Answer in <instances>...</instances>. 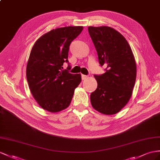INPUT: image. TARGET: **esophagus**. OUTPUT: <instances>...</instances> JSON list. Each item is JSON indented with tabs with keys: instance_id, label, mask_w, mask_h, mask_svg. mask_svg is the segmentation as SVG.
Listing matches in <instances>:
<instances>
[{
	"instance_id": "1",
	"label": "esophagus",
	"mask_w": 160,
	"mask_h": 160,
	"mask_svg": "<svg viewBox=\"0 0 160 160\" xmlns=\"http://www.w3.org/2000/svg\"><path fill=\"white\" fill-rule=\"evenodd\" d=\"M81 77H82V80H86V79H87L88 78V76L83 75V74H82Z\"/></svg>"
}]
</instances>
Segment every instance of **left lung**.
I'll list each match as a JSON object with an SVG mask.
<instances>
[{
  "label": "left lung",
  "instance_id": "8db88e82",
  "mask_svg": "<svg viewBox=\"0 0 160 160\" xmlns=\"http://www.w3.org/2000/svg\"><path fill=\"white\" fill-rule=\"evenodd\" d=\"M101 66L105 72L95 74L97 88L91 94L93 108L106 115H113L124 107L132 95L137 66L129 44L113 28H88Z\"/></svg>",
  "mask_w": 160,
  "mask_h": 160
}]
</instances>
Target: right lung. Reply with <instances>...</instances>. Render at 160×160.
<instances>
[{"label":"right lung","mask_w":160,"mask_h":160,"mask_svg":"<svg viewBox=\"0 0 160 160\" xmlns=\"http://www.w3.org/2000/svg\"><path fill=\"white\" fill-rule=\"evenodd\" d=\"M82 26L56 28L38 39L30 52L26 77L30 91L40 106L50 112H58L71 103L74 89L82 80L80 73H69L68 52L71 42ZM68 62L67 70L62 69Z\"/></svg>","instance_id":"1"}]
</instances>
